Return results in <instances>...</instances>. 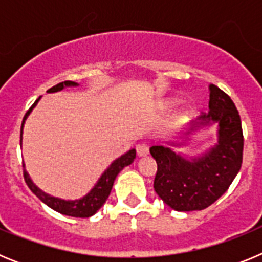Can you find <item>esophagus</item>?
Segmentation results:
<instances>
[{
	"label": "esophagus",
	"instance_id": "1",
	"mask_svg": "<svg viewBox=\"0 0 262 262\" xmlns=\"http://www.w3.org/2000/svg\"><path fill=\"white\" fill-rule=\"evenodd\" d=\"M148 152H149V147L147 144H144V143L136 145V154H138L139 157L147 156Z\"/></svg>",
	"mask_w": 262,
	"mask_h": 262
}]
</instances>
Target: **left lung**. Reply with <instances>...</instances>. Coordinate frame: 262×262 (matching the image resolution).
Instances as JSON below:
<instances>
[{
  "mask_svg": "<svg viewBox=\"0 0 262 262\" xmlns=\"http://www.w3.org/2000/svg\"><path fill=\"white\" fill-rule=\"evenodd\" d=\"M209 108L187 133L217 123V144L203 156L189 160L163 145L149 148L157 163L155 191L176 211L209 207L226 193L242 168L244 136L235 103L223 90L210 85Z\"/></svg>",
  "mask_w": 262,
  "mask_h": 262,
  "instance_id": "left-lung-1",
  "label": "left lung"
}]
</instances>
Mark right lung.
<instances>
[{
  "mask_svg": "<svg viewBox=\"0 0 262 262\" xmlns=\"http://www.w3.org/2000/svg\"><path fill=\"white\" fill-rule=\"evenodd\" d=\"M76 82L73 81H64V82H60V84L55 85L51 89L47 90V93H53V92H59V90L64 89L66 86H76ZM40 98V97H39ZM39 98L36 99L34 105L29 108V111L26 113L25 118L22 120V127H20V142H22V131H23V123L26 118L29 117V114L31 113V110L34 108V106L38 103ZM136 157V151L135 149H129L127 154H124L123 156L118 157L115 161L111 163V165L108 166L105 170L101 178L98 180V182L96 184V186L89 191L85 196H82L81 200L76 201H64L56 198V196H51L48 194H46L45 191H41L36 185H34V182L31 181L29 173L23 169V177H25V181H26L27 186L30 187V190L38 196L39 200L43 203L51 207L55 211L60 212L62 215H68V216H75V217H89L92 215L96 214L101 207H102L103 203L106 202V200L110 195V191L113 189V185H114L115 178H117L118 173L124 168V166L129 165L133 163L134 159ZM25 168V166H23Z\"/></svg>",
  "mask_w": 262,
  "mask_h": 262,
  "instance_id": "right-lung-1",
  "label": "right lung"
}]
</instances>
